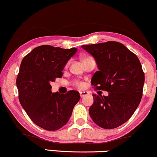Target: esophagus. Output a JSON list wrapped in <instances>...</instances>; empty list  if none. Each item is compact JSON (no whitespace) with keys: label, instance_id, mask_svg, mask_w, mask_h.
Here are the masks:
<instances>
[{"label":"esophagus","instance_id":"esophagus-1","mask_svg":"<svg viewBox=\"0 0 157 157\" xmlns=\"http://www.w3.org/2000/svg\"><path fill=\"white\" fill-rule=\"evenodd\" d=\"M87 95H89L88 91H80V97H81V98H83V97L87 96Z\"/></svg>","mask_w":157,"mask_h":157}]
</instances>
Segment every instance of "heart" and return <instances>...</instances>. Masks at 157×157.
I'll use <instances>...</instances> for the list:
<instances>
[{"label": "heart", "mask_w": 157, "mask_h": 157, "mask_svg": "<svg viewBox=\"0 0 157 157\" xmlns=\"http://www.w3.org/2000/svg\"><path fill=\"white\" fill-rule=\"evenodd\" d=\"M74 84L76 85V86H78V87H81L83 86V84H82V83H81V82H79V81H76V82L74 83Z\"/></svg>", "instance_id": "b5f03b06"}]
</instances>
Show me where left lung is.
I'll list each match as a JSON object with an SVG mask.
<instances>
[{"instance_id": "left-lung-1", "label": "left lung", "mask_w": 157, "mask_h": 157, "mask_svg": "<svg viewBox=\"0 0 157 157\" xmlns=\"http://www.w3.org/2000/svg\"><path fill=\"white\" fill-rule=\"evenodd\" d=\"M81 48L94 58L99 69L91 83L96 89L109 93L107 97L93 94L90 117L105 129L119 127L131 118L141 100L145 77L139 59L117 42Z\"/></svg>"}]
</instances>
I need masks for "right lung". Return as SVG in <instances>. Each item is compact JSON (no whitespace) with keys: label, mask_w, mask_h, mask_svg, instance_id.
<instances>
[{"label":"right lung","mask_w":157,"mask_h":157,"mask_svg":"<svg viewBox=\"0 0 157 157\" xmlns=\"http://www.w3.org/2000/svg\"><path fill=\"white\" fill-rule=\"evenodd\" d=\"M76 48L36 47L23 58L16 78L19 101L30 119L47 131H57L68 123L79 92L52 93L50 83L63 76L62 71Z\"/></svg>","instance_id":"right-lung-1"}]
</instances>
